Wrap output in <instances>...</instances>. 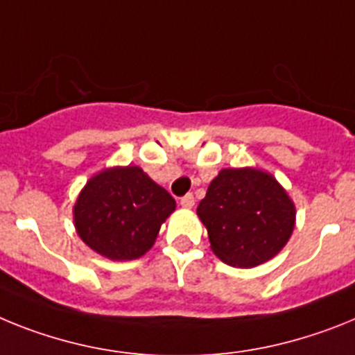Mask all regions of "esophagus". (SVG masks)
Listing matches in <instances>:
<instances>
[{"instance_id": "1", "label": "esophagus", "mask_w": 355, "mask_h": 355, "mask_svg": "<svg viewBox=\"0 0 355 355\" xmlns=\"http://www.w3.org/2000/svg\"><path fill=\"white\" fill-rule=\"evenodd\" d=\"M180 205L184 209H193V207H195V196L191 195V193H189V195H186V196H182Z\"/></svg>"}]
</instances>
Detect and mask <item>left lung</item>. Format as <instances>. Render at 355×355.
I'll list each match as a JSON object with an SVG mask.
<instances>
[{
  "mask_svg": "<svg viewBox=\"0 0 355 355\" xmlns=\"http://www.w3.org/2000/svg\"><path fill=\"white\" fill-rule=\"evenodd\" d=\"M196 214L225 264L254 268L275 257L291 237L297 209L277 178L257 168H225L209 184Z\"/></svg>",
  "mask_w": 355,
  "mask_h": 355,
  "instance_id": "obj_1",
  "label": "left lung"
}]
</instances>
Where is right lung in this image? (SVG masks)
<instances>
[{
	"mask_svg": "<svg viewBox=\"0 0 355 355\" xmlns=\"http://www.w3.org/2000/svg\"><path fill=\"white\" fill-rule=\"evenodd\" d=\"M177 203L139 166H114L92 175L80 191L73 220L80 239L110 261L146 254Z\"/></svg>",
	"mask_w": 355,
	"mask_h": 355,
	"instance_id": "add662e5",
	"label": "right lung"
}]
</instances>
